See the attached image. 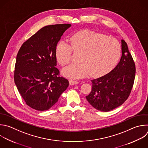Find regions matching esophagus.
<instances>
[{
  "label": "esophagus",
  "mask_w": 148,
  "mask_h": 148,
  "mask_svg": "<svg viewBox=\"0 0 148 148\" xmlns=\"http://www.w3.org/2000/svg\"><path fill=\"white\" fill-rule=\"evenodd\" d=\"M69 83H70V85H75V84H78V81H74V80L70 79V80L69 81Z\"/></svg>",
  "instance_id": "esophagus-1"
}]
</instances>
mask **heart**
<instances>
[{"mask_svg":"<svg viewBox=\"0 0 148 148\" xmlns=\"http://www.w3.org/2000/svg\"><path fill=\"white\" fill-rule=\"evenodd\" d=\"M73 51L81 53L78 64H71L63 69L62 74L70 79H79L89 74L100 77L112 71L121 57V46L114 38L96 32L83 30L74 34L70 43L59 42L55 49V57L62 66L68 64Z\"/></svg>","mask_w":148,"mask_h":148,"instance_id":"1","label":"heart"}]
</instances>
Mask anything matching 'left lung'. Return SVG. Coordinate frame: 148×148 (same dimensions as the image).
Returning <instances> with one entry per match:
<instances>
[{
	"mask_svg": "<svg viewBox=\"0 0 148 148\" xmlns=\"http://www.w3.org/2000/svg\"><path fill=\"white\" fill-rule=\"evenodd\" d=\"M121 42L122 56L116 67L108 74L91 81L92 90L86 99L97 110L106 112L121 106L132 88L135 66L127 43L123 39Z\"/></svg>",
	"mask_w": 148,
	"mask_h": 148,
	"instance_id": "left-lung-1",
	"label": "left lung"
}]
</instances>
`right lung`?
I'll return each instance as SVG.
<instances>
[{
  "label": "right lung",
  "instance_id": "add662e5",
  "mask_svg": "<svg viewBox=\"0 0 148 148\" xmlns=\"http://www.w3.org/2000/svg\"><path fill=\"white\" fill-rule=\"evenodd\" d=\"M71 26L63 24L42 28L22 45L17 53L14 82L26 104L35 110L52 108L69 85L67 79L59 75L55 49Z\"/></svg>",
  "mask_w": 148,
  "mask_h": 148
}]
</instances>
